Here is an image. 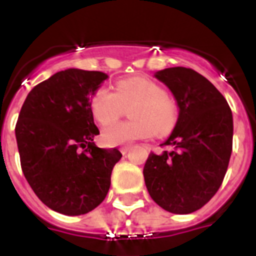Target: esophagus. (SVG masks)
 <instances>
[{
  "mask_svg": "<svg viewBox=\"0 0 256 256\" xmlns=\"http://www.w3.org/2000/svg\"><path fill=\"white\" fill-rule=\"evenodd\" d=\"M130 150V146H123V148H120V152L123 154V155H126V154Z\"/></svg>",
  "mask_w": 256,
  "mask_h": 256,
  "instance_id": "34e87169",
  "label": "esophagus"
}]
</instances>
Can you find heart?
Returning a JSON list of instances; mask_svg holds the SVG:
<instances>
[{"label": "heart", "mask_w": 256, "mask_h": 256, "mask_svg": "<svg viewBox=\"0 0 256 256\" xmlns=\"http://www.w3.org/2000/svg\"><path fill=\"white\" fill-rule=\"evenodd\" d=\"M130 108V122L106 126L101 140L106 146L130 144L138 140L148 138L159 133H166L177 120V108L165 94L164 88L154 80L142 76L119 80L115 92L101 87L91 98V112L101 126L114 123Z\"/></svg>", "instance_id": "b5f03b06"}]
</instances>
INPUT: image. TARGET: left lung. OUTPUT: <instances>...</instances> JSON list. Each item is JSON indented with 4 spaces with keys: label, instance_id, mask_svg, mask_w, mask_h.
I'll list each match as a JSON object with an SVG mask.
<instances>
[{
    "label": "left lung",
    "instance_id": "8db88e82",
    "mask_svg": "<svg viewBox=\"0 0 256 256\" xmlns=\"http://www.w3.org/2000/svg\"><path fill=\"white\" fill-rule=\"evenodd\" d=\"M154 76L173 94L178 119L162 144L172 150L148 155L144 183L162 209L190 214L204 206L223 182L232 152V112L223 94L195 70L168 68Z\"/></svg>",
    "mask_w": 256,
    "mask_h": 256
}]
</instances>
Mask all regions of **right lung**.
Masks as SVG:
<instances>
[{
  "label": "right lung",
  "instance_id": "add662e5",
  "mask_svg": "<svg viewBox=\"0 0 256 256\" xmlns=\"http://www.w3.org/2000/svg\"><path fill=\"white\" fill-rule=\"evenodd\" d=\"M108 74L61 70L28 94L15 126L22 173L50 209L82 216L108 195L112 172L122 158L116 148H100L91 98Z\"/></svg>",
  "mask_w": 256,
  "mask_h": 256
}]
</instances>
